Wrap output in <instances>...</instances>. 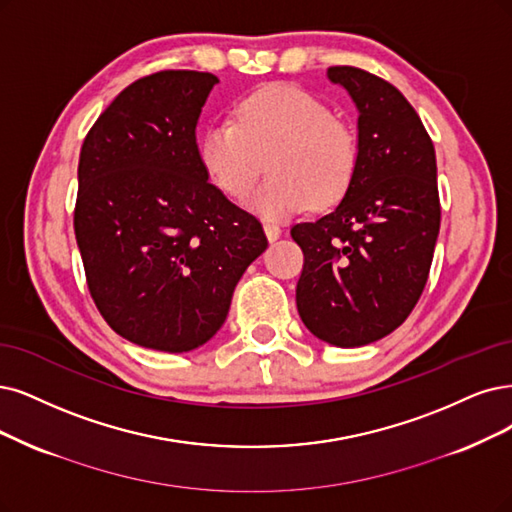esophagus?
<instances>
[{
    "label": "esophagus",
    "instance_id": "obj_1",
    "mask_svg": "<svg viewBox=\"0 0 512 512\" xmlns=\"http://www.w3.org/2000/svg\"><path fill=\"white\" fill-rule=\"evenodd\" d=\"M263 230H266V236H268V240H270V242L278 240V238H280V234H282L280 225H278V223H274V221H266V223H263Z\"/></svg>",
    "mask_w": 512,
    "mask_h": 512
}]
</instances>
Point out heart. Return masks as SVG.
I'll return each mask as SVG.
<instances>
[{
    "mask_svg": "<svg viewBox=\"0 0 512 512\" xmlns=\"http://www.w3.org/2000/svg\"><path fill=\"white\" fill-rule=\"evenodd\" d=\"M206 177L225 196L244 200L261 177L266 160L270 179L249 206L270 221L287 219L342 202L361 164V143L350 122L331 116L314 94L272 84L244 97L234 122L208 126L198 143Z\"/></svg>",
    "mask_w": 512,
    "mask_h": 512,
    "instance_id": "1",
    "label": "heart"
}]
</instances>
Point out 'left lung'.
I'll return each mask as SVG.
<instances>
[{
  "label": "left lung",
  "instance_id": "obj_1",
  "mask_svg": "<svg viewBox=\"0 0 512 512\" xmlns=\"http://www.w3.org/2000/svg\"><path fill=\"white\" fill-rule=\"evenodd\" d=\"M358 109L361 164L346 198L291 227L304 251L297 312L339 348L386 337L418 304L441 227L434 145L403 94L356 67H329Z\"/></svg>",
  "mask_w": 512,
  "mask_h": 512
}]
</instances>
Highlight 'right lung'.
I'll use <instances>...</instances> for the list:
<instances>
[{"label":"right lung","instance_id":"1","mask_svg":"<svg viewBox=\"0 0 512 512\" xmlns=\"http://www.w3.org/2000/svg\"><path fill=\"white\" fill-rule=\"evenodd\" d=\"M217 75L158 71L132 82L84 139L73 227L90 295L128 342L189 352L230 312L268 249L261 223L208 183L196 126Z\"/></svg>","mask_w":512,"mask_h":512}]
</instances>
